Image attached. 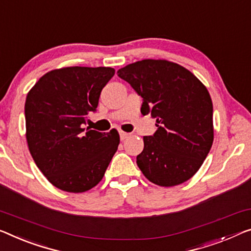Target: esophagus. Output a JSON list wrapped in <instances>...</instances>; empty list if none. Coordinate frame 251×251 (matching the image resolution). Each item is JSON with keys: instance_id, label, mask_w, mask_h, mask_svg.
I'll return each instance as SVG.
<instances>
[{"instance_id": "esophagus-1", "label": "esophagus", "mask_w": 251, "mask_h": 251, "mask_svg": "<svg viewBox=\"0 0 251 251\" xmlns=\"http://www.w3.org/2000/svg\"><path fill=\"white\" fill-rule=\"evenodd\" d=\"M119 135H121V140L122 141H125L126 138H128L130 136L129 133H126V132H121L119 133Z\"/></svg>"}]
</instances>
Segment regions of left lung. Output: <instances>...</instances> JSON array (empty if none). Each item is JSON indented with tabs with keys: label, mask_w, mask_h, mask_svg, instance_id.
Listing matches in <instances>:
<instances>
[{
	"label": "left lung",
	"mask_w": 251,
	"mask_h": 251,
	"mask_svg": "<svg viewBox=\"0 0 251 251\" xmlns=\"http://www.w3.org/2000/svg\"><path fill=\"white\" fill-rule=\"evenodd\" d=\"M117 73L143 98L142 114L156 119L154 135L143 137L138 168L158 186L187 181L203 164L214 140L206 87L184 66L167 59H142Z\"/></svg>",
	"instance_id": "1"
}]
</instances>
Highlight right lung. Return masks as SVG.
I'll return each mask as SVG.
<instances>
[{
	"label": "right lung",
	"mask_w": 251,
	"mask_h": 251,
	"mask_svg": "<svg viewBox=\"0 0 251 251\" xmlns=\"http://www.w3.org/2000/svg\"><path fill=\"white\" fill-rule=\"evenodd\" d=\"M114 74L111 67H62L44 74L28 92L30 154L47 180L64 192L83 193L98 185L117 151V130L83 127Z\"/></svg>",
	"instance_id": "1"
}]
</instances>
